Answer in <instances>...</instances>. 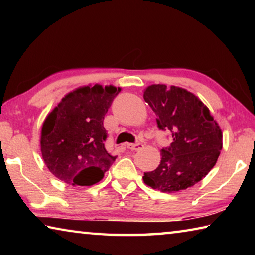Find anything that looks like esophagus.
I'll return each mask as SVG.
<instances>
[{
    "mask_svg": "<svg viewBox=\"0 0 255 255\" xmlns=\"http://www.w3.org/2000/svg\"><path fill=\"white\" fill-rule=\"evenodd\" d=\"M126 147L128 149H131V150H139V149L143 148V144H140V143H136V144L128 143V144H126Z\"/></svg>",
    "mask_w": 255,
    "mask_h": 255,
    "instance_id": "34e87169",
    "label": "esophagus"
}]
</instances>
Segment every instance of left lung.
Instances as JSON below:
<instances>
[{
    "instance_id": "1",
    "label": "left lung",
    "mask_w": 255,
    "mask_h": 255,
    "mask_svg": "<svg viewBox=\"0 0 255 255\" xmlns=\"http://www.w3.org/2000/svg\"><path fill=\"white\" fill-rule=\"evenodd\" d=\"M144 100L156 115L159 130L170 131L172 143L161 149V163L145 172L144 182L162 192L192 187L215 166L223 135L204 103L187 90L164 84L148 86Z\"/></svg>"
}]
</instances>
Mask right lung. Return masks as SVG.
<instances>
[{"instance_id":"obj_1","label":"right lung","mask_w":255,"mask_h":255,"mask_svg":"<svg viewBox=\"0 0 255 255\" xmlns=\"http://www.w3.org/2000/svg\"><path fill=\"white\" fill-rule=\"evenodd\" d=\"M120 89L84 86L68 93L47 116L41 129V154L56 178L73 185H92L117 156L108 152L103 119Z\"/></svg>"}]
</instances>
